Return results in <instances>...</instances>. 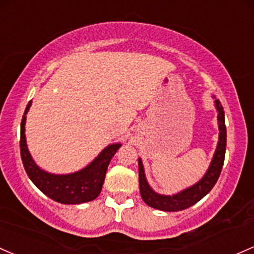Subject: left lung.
Returning a JSON list of instances; mask_svg holds the SVG:
<instances>
[{"label": "left lung", "mask_w": 254, "mask_h": 254, "mask_svg": "<svg viewBox=\"0 0 254 254\" xmlns=\"http://www.w3.org/2000/svg\"><path fill=\"white\" fill-rule=\"evenodd\" d=\"M215 106L218 109V122H219V142L217 151H215L213 161L210 163V167L205 175L199 180L196 185L191 186L190 189H186L180 193L174 196H162L156 193L149 188L147 181H146L145 173H143V165L141 159H138V183H140V193L143 202L148 204L149 207L156 208V209L164 210V212H179V210L186 209L194 203L202 199L205 194L213 189V186L217 184L219 175L221 173L224 159H225V149H226V127H225V116H224V109L220 101H215Z\"/></svg>", "instance_id": "obj_1"}]
</instances>
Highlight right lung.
I'll return each mask as SVG.
<instances>
[{
	"mask_svg": "<svg viewBox=\"0 0 254 254\" xmlns=\"http://www.w3.org/2000/svg\"><path fill=\"white\" fill-rule=\"evenodd\" d=\"M31 106H26L20 124V156L25 172L30 180L53 201L62 204H79L95 199L102 190L107 168L112 157L120 145H111L101 152L100 156L89 167L68 175H53L44 172L34 163L25 143V116Z\"/></svg>",
	"mask_w": 254,
	"mask_h": 254,
	"instance_id": "obj_1",
	"label": "right lung"
}]
</instances>
